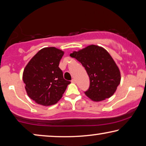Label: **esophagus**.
Wrapping results in <instances>:
<instances>
[{
	"label": "esophagus",
	"mask_w": 146,
	"mask_h": 146,
	"mask_svg": "<svg viewBox=\"0 0 146 146\" xmlns=\"http://www.w3.org/2000/svg\"><path fill=\"white\" fill-rule=\"evenodd\" d=\"M71 82H72L73 83H76V82H77V80H76L75 78H73V79H72V80H71Z\"/></svg>",
	"instance_id": "obj_1"
}]
</instances>
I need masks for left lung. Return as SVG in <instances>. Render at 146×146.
Wrapping results in <instances>:
<instances>
[{"label": "left lung", "mask_w": 146, "mask_h": 146, "mask_svg": "<svg viewBox=\"0 0 146 146\" xmlns=\"http://www.w3.org/2000/svg\"><path fill=\"white\" fill-rule=\"evenodd\" d=\"M70 56L82 64L90 77V88L85 92L86 96L99 102L114 95L120 84L121 74L107 50L100 46L90 45L73 51Z\"/></svg>", "instance_id": "obj_1"}]
</instances>
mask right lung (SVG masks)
<instances>
[{
	"mask_svg": "<svg viewBox=\"0 0 146 146\" xmlns=\"http://www.w3.org/2000/svg\"><path fill=\"white\" fill-rule=\"evenodd\" d=\"M64 54L63 50L54 47L43 48L25 68L23 80L27 94L38 105L57 103L71 83L64 79L58 67Z\"/></svg>",
	"mask_w": 146,
	"mask_h": 146,
	"instance_id": "add662e5",
	"label": "right lung"
}]
</instances>
